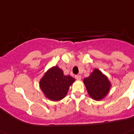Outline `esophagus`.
Wrapping results in <instances>:
<instances>
[{
  "instance_id": "1",
  "label": "esophagus",
  "mask_w": 134,
  "mask_h": 134,
  "mask_svg": "<svg viewBox=\"0 0 134 134\" xmlns=\"http://www.w3.org/2000/svg\"><path fill=\"white\" fill-rule=\"evenodd\" d=\"M75 77H76V80H80L81 76L80 75H76V76H75Z\"/></svg>"
}]
</instances>
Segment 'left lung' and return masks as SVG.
I'll return each instance as SVG.
<instances>
[{"label":"left lung","instance_id":"obj_1","mask_svg":"<svg viewBox=\"0 0 134 134\" xmlns=\"http://www.w3.org/2000/svg\"><path fill=\"white\" fill-rule=\"evenodd\" d=\"M90 97L95 100H101L107 95L110 88L108 77L99 69H95L88 77L84 79Z\"/></svg>","mask_w":134,"mask_h":134}]
</instances>
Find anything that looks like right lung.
Returning <instances> with one entry per match:
<instances>
[{"instance_id":"add662e5","label":"right lung","mask_w":134,"mask_h":134,"mask_svg":"<svg viewBox=\"0 0 134 134\" xmlns=\"http://www.w3.org/2000/svg\"><path fill=\"white\" fill-rule=\"evenodd\" d=\"M75 79L70 76H65L63 71L55 66L45 74L40 80V88L46 97L52 101L63 99Z\"/></svg>"}]
</instances>
